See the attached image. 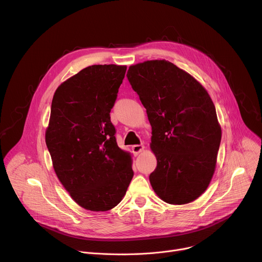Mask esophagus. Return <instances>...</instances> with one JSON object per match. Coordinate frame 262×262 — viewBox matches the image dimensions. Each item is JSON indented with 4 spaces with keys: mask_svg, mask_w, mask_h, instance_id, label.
I'll return each mask as SVG.
<instances>
[{
    "mask_svg": "<svg viewBox=\"0 0 262 262\" xmlns=\"http://www.w3.org/2000/svg\"><path fill=\"white\" fill-rule=\"evenodd\" d=\"M132 149H133V152H134V155L135 156H138L143 149H144V146L143 145H134L133 147H132Z\"/></svg>",
    "mask_w": 262,
    "mask_h": 262,
    "instance_id": "obj_1",
    "label": "esophagus"
}]
</instances>
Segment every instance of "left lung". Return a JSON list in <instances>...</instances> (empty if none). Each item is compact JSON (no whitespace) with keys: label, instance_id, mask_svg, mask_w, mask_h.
<instances>
[{"label":"left lung","instance_id":"8db88e82","mask_svg":"<svg viewBox=\"0 0 262 262\" xmlns=\"http://www.w3.org/2000/svg\"><path fill=\"white\" fill-rule=\"evenodd\" d=\"M126 77L152 127V189L170 204L194 201L211 180L221 143L212 100L191 74L165 60L133 65Z\"/></svg>","mask_w":262,"mask_h":262}]
</instances>
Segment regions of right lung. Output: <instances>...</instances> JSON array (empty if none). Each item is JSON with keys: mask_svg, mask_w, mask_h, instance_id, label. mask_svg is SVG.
I'll use <instances>...</instances> for the list:
<instances>
[{"mask_svg": "<svg viewBox=\"0 0 262 262\" xmlns=\"http://www.w3.org/2000/svg\"><path fill=\"white\" fill-rule=\"evenodd\" d=\"M126 66L92 65L56 90L46 143L55 172L71 198L92 211L115 207L134 176L116 142L110 112Z\"/></svg>", "mask_w": 262, "mask_h": 262, "instance_id": "1", "label": "right lung"}]
</instances>
